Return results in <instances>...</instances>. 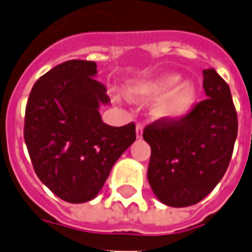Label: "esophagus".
<instances>
[{"instance_id":"34e87169","label":"esophagus","mask_w":252,"mask_h":252,"mask_svg":"<svg viewBox=\"0 0 252 252\" xmlns=\"http://www.w3.org/2000/svg\"><path fill=\"white\" fill-rule=\"evenodd\" d=\"M142 133H144V126H141V124H137L136 126V136L138 140L142 138Z\"/></svg>"}]
</instances>
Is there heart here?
Returning <instances> with one entry per match:
<instances>
[{
    "mask_svg": "<svg viewBox=\"0 0 252 252\" xmlns=\"http://www.w3.org/2000/svg\"><path fill=\"white\" fill-rule=\"evenodd\" d=\"M179 73H163L146 80L133 81L126 87V97L134 102L155 99L150 115L155 122L172 124L181 122L193 111L198 99L197 85Z\"/></svg>",
    "mask_w": 252,
    "mask_h": 252,
    "instance_id": "obj_1",
    "label": "heart"
}]
</instances>
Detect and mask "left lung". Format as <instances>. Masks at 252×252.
I'll use <instances>...</instances> for the list:
<instances>
[{
  "mask_svg": "<svg viewBox=\"0 0 252 252\" xmlns=\"http://www.w3.org/2000/svg\"><path fill=\"white\" fill-rule=\"evenodd\" d=\"M207 99L181 122H155L144 130L151 147L147 180L155 197L171 207L197 204L228 169L238 132L229 85L214 68L203 69Z\"/></svg>",
  "mask_w": 252,
  "mask_h": 252,
  "instance_id": "1",
  "label": "left lung"
}]
</instances>
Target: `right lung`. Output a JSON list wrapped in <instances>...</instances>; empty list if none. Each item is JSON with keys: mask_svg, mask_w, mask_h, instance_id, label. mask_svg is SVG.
Wrapping results in <instances>:
<instances>
[{"mask_svg": "<svg viewBox=\"0 0 252 252\" xmlns=\"http://www.w3.org/2000/svg\"><path fill=\"white\" fill-rule=\"evenodd\" d=\"M97 63L67 61L34 83L27 102L24 141L41 183L61 199L95 198L112 165L136 141V126L103 123L101 105L110 98Z\"/></svg>", "mask_w": 252, "mask_h": 252, "instance_id": "add662e5", "label": "right lung"}]
</instances>
